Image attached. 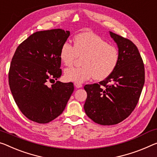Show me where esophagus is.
<instances>
[{"label":"esophagus","instance_id":"1","mask_svg":"<svg viewBox=\"0 0 157 157\" xmlns=\"http://www.w3.org/2000/svg\"><path fill=\"white\" fill-rule=\"evenodd\" d=\"M74 86H75V88H80L82 87V85L80 83H74Z\"/></svg>","mask_w":157,"mask_h":157}]
</instances>
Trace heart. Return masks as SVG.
I'll return each mask as SVG.
<instances>
[{
	"instance_id": "b5f03b06",
	"label": "heart",
	"mask_w": 157,
	"mask_h": 157,
	"mask_svg": "<svg viewBox=\"0 0 157 157\" xmlns=\"http://www.w3.org/2000/svg\"><path fill=\"white\" fill-rule=\"evenodd\" d=\"M77 56H83L82 66L69 67L64 71L65 79L76 83H83L92 76L98 81L107 78L115 70L119 60L117 48L90 32L77 35L74 46L68 42L62 44L59 57L65 66L73 64Z\"/></svg>"
}]
</instances>
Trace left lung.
Returning a JSON list of instances; mask_svg holds the SVG:
<instances>
[{"instance_id":"obj_1","label":"left lung","mask_w":157,"mask_h":157,"mask_svg":"<svg viewBox=\"0 0 157 157\" xmlns=\"http://www.w3.org/2000/svg\"><path fill=\"white\" fill-rule=\"evenodd\" d=\"M109 34L119 49L117 67L99 84L84 86L87 93L83 106L86 114L103 126L119 124L131 114L144 83V64L136 45L111 31Z\"/></svg>"}]
</instances>
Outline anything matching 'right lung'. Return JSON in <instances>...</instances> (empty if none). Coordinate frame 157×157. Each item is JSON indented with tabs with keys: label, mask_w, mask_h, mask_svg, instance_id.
Instances as JSON below:
<instances>
[{
	"label": "right lung",
	"mask_w": 157,
	"mask_h": 157,
	"mask_svg": "<svg viewBox=\"0 0 157 157\" xmlns=\"http://www.w3.org/2000/svg\"><path fill=\"white\" fill-rule=\"evenodd\" d=\"M70 35L56 29L36 31L16 49L9 71V85L15 102L26 118L46 124L63 112L74 91L72 83L52 80L62 75L59 51Z\"/></svg>",
	"instance_id": "add662e5"
}]
</instances>
